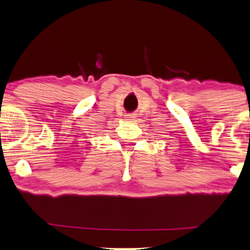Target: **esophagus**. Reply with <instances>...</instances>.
<instances>
[{
  "mask_svg": "<svg viewBox=\"0 0 250 250\" xmlns=\"http://www.w3.org/2000/svg\"><path fill=\"white\" fill-rule=\"evenodd\" d=\"M126 118H128V119H131V118H133V117H132L131 115H127V117H126Z\"/></svg>",
  "mask_w": 250,
  "mask_h": 250,
  "instance_id": "34e87169",
  "label": "esophagus"
}]
</instances>
